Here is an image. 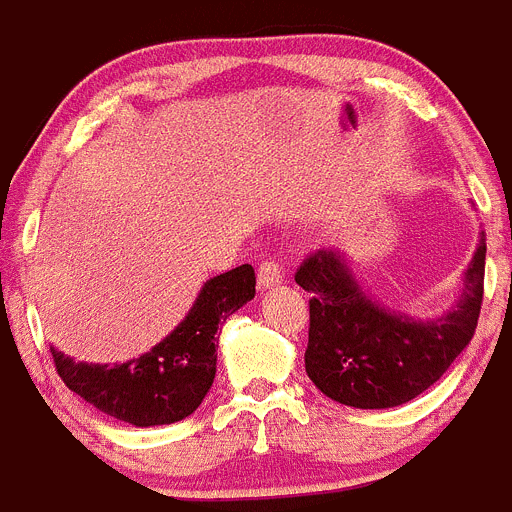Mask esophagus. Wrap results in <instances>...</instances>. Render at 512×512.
Wrapping results in <instances>:
<instances>
[{
  "mask_svg": "<svg viewBox=\"0 0 512 512\" xmlns=\"http://www.w3.org/2000/svg\"><path fill=\"white\" fill-rule=\"evenodd\" d=\"M281 279H284V269L279 266V261L276 259L261 261V266H259V287L261 289L276 287Z\"/></svg>",
  "mask_w": 512,
  "mask_h": 512,
  "instance_id": "esophagus-1",
  "label": "esophagus"
}]
</instances>
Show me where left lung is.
Wrapping results in <instances>:
<instances>
[{"label": "left lung", "instance_id": "1", "mask_svg": "<svg viewBox=\"0 0 512 512\" xmlns=\"http://www.w3.org/2000/svg\"><path fill=\"white\" fill-rule=\"evenodd\" d=\"M294 281L309 299L304 365L327 398L355 409H393L442 378L475 335L485 289V238L467 269L457 307L414 322L375 307L337 251H314Z\"/></svg>", "mask_w": 512, "mask_h": 512}]
</instances>
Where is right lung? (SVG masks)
<instances>
[{
    "label": "right lung",
    "mask_w": 512,
    "mask_h": 512,
    "mask_svg": "<svg viewBox=\"0 0 512 512\" xmlns=\"http://www.w3.org/2000/svg\"><path fill=\"white\" fill-rule=\"evenodd\" d=\"M253 294V266H236L213 276L180 327L142 358L109 368L75 363L50 348L55 370L70 391L106 416L134 426L175 424L198 409L213 386L218 325Z\"/></svg>",
    "instance_id": "1"
}]
</instances>
